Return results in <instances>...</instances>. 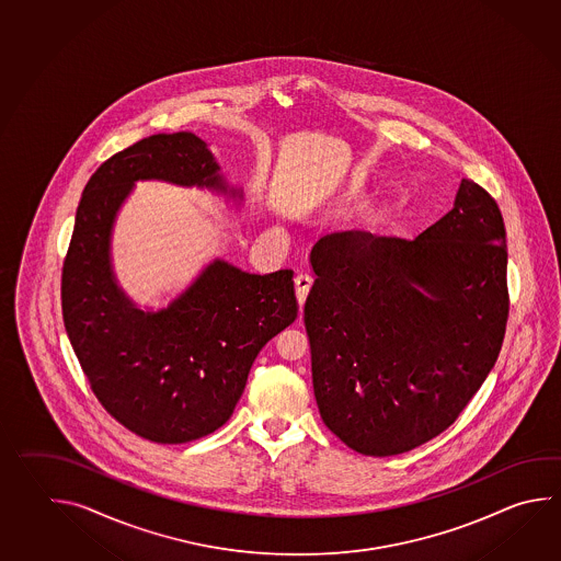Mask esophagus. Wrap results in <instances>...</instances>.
Masks as SVG:
<instances>
[{"mask_svg":"<svg viewBox=\"0 0 561 561\" xmlns=\"http://www.w3.org/2000/svg\"><path fill=\"white\" fill-rule=\"evenodd\" d=\"M294 284H296V298H298L299 304H304L306 298H308L309 289H311V284H313V277L308 274H299L296 275V279H294Z\"/></svg>","mask_w":561,"mask_h":561,"instance_id":"34e87169","label":"esophagus"}]
</instances>
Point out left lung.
Masks as SVG:
<instances>
[{
  "mask_svg": "<svg viewBox=\"0 0 561 561\" xmlns=\"http://www.w3.org/2000/svg\"><path fill=\"white\" fill-rule=\"evenodd\" d=\"M309 262L304 321L323 423L374 458L442 434L502 350L507 243L492 195L461 180L454 207L415 240L337 231Z\"/></svg>",
  "mask_w": 561,
  "mask_h": 561,
  "instance_id": "1",
  "label": "left lung"
}]
</instances>
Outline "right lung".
<instances>
[{"label":"right lung","mask_w":561,"mask_h":561,"mask_svg":"<svg viewBox=\"0 0 561 561\" xmlns=\"http://www.w3.org/2000/svg\"><path fill=\"white\" fill-rule=\"evenodd\" d=\"M226 195L241 206L204 139L158 134L103 161L81 194L61 274V309L81 369L110 415L156 444L216 432L240 401L263 345L298 318L294 272L207 263L165 308H139L115 277V219L136 182Z\"/></svg>","instance_id":"1"}]
</instances>
